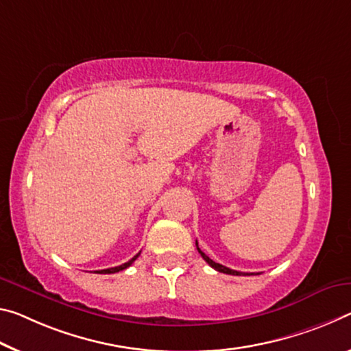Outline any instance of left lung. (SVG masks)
Masks as SVG:
<instances>
[{"instance_id":"1","label":"left lung","mask_w":351,"mask_h":351,"mask_svg":"<svg viewBox=\"0 0 351 351\" xmlns=\"http://www.w3.org/2000/svg\"><path fill=\"white\" fill-rule=\"evenodd\" d=\"M195 245H197V250H198V253L203 256V259L206 261V263H208L210 267H213V269H215L217 271H221V274H226V275H254V274H242V271H237V270H232V269H228V267H225V265H221V264H219V263H214L213 259L209 258V256H206L202 250H199V247H198V242H195Z\"/></svg>"}]
</instances>
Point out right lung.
Wrapping results in <instances>:
<instances>
[{
    "label": "right lung",
    "mask_w": 351,
    "mask_h": 351,
    "mask_svg": "<svg viewBox=\"0 0 351 351\" xmlns=\"http://www.w3.org/2000/svg\"><path fill=\"white\" fill-rule=\"evenodd\" d=\"M138 254L141 253H137L134 258L132 259H130L128 261V263H125V264H121V265H119V267H112V269H104V270H97V274H117V271H120V270H125V269H128V267H130L132 263H134V261L138 258Z\"/></svg>",
    "instance_id": "obj_1"
}]
</instances>
